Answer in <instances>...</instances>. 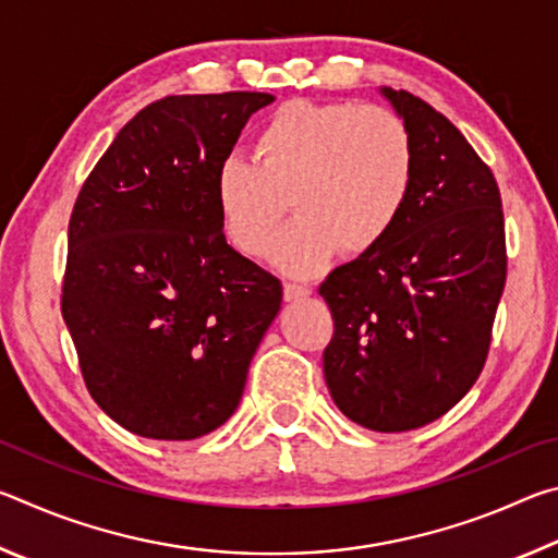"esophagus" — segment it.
Returning <instances> with one entry per match:
<instances>
[{
    "mask_svg": "<svg viewBox=\"0 0 558 558\" xmlns=\"http://www.w3.org/2000/svg\"><path fill=\"white\" fill-rule=\"evenodd\" d=\"M282 295H286L288 302H298V300H305V298L313 295V288L298 286V282H286V288H282Z\"/></svg>",
    "mask_w": 558,
    "mask_h": 558,
    "instance_id": "obj_1",
    "label": "esophagus"
}]
</instances>
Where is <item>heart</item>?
Masks as SVG:
<instances>
[{"label": "heart", "instance_id": "obj_1", "mask_svg": "<svg viewBox=\"0 0 558 558\" xmlns=\"http://www.w3.org/2000/svg\"><path fill=\"white\" fill-rule=\"evenodd\" d=\"M415 153L399 116L354 102L290 100L258 128L253 159L216 169V209L235 248L266 251L288 196L295 216L270 245L290 276L323 270L342 245L362 256L384 243L409 204Z\"/></svg>", "mask_w": 558, "mask_h": 558}]
</instances>
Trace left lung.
Wrapping results in <instances>:
<instances>
[{
    "instance_id": "left-lung-1",
    "label": "left lung",
    "mask_w": 558,
    "mask_h": 558,
    "mask_svg": "<svg viewBox=\"0 0 558 558\" xmlns=\"http://www.w3.org/2000/svg\"><path fill=\"white\" fill-rule=\"evenodd\" d=\"M379 93L409 128L415 179L384 243L319 286L335 317L323 359L349 421L401 433L448 413L483 372L507 276L505 219L462 132L411 93Z\"/></svg>"
}]
</instances>
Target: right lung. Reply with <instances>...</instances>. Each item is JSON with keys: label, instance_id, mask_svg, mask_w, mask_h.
Segmentation results:
<instances>
[{"label": "right lung", "instance_id": "right-lung-1", "mask_svg": "<svg viewBox=\"0 0 558 558\" xmlns=\"http://www.w3.org/2000/svg\"><path fill=\"white\" fill-rule=\"evenodd\" d=\"M270 93L169 96L140 110L83 184L63 319L93 399L153 440L231 418L280 313V280L226 243L216 169Z\"/></svg>", "mask_w": 558, "mask_h": 558}]
</instances>
